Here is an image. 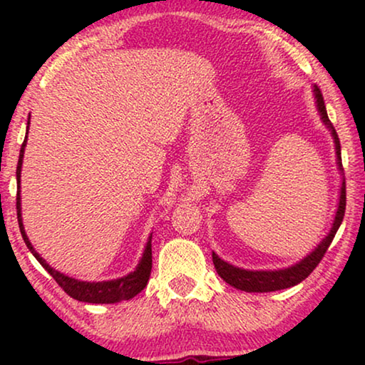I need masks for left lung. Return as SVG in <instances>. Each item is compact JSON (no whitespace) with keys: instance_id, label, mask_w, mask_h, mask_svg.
Returning <instances> with one entry per match:
<instances>
[{"instance_id":"1","label":"left lung","mask_w":365,"mask_h":365,"mask_svg":"<svg viewBox=\"0 0 365 365\" xmlns=\"http://www.w3.org/2000/svg\"><path fill=\"white\" fill-rule=\"evenodd\" d=\"M314 99H316V108L321 116L322 123L326 124V128L331 131V136L334 139V146H336V159H337V169L342 174V159H341V143H339V136L334 129L332 123L329 121L326 104H324V98L321 89L317 86H312ZM344 212H346V179L342 176L341 191H339V202H337V211L334 216L332 226L329 229L327 236L321 239V242L307 254L306 257H302L301 261L292 264L289 267L282 269H271V271H251V269H242L237 266H232L226 261H222L216 252H212V262L214 267L222 281H226L229 286L239 289V291L246 292H272V291H281V289H287L296 286V284L302 282L314 269L317 267V264L321 262L324 254L331 246L334 236H336L339 226L342 224Z\"/></svg>"}]
</instances>
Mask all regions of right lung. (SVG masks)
Instances as JSON below:
<instances>
[{"instance_id": "add662e5", "label": "right lung", "mask_w": 365, "mask_h": 365, "mask_svg": "<svg viewBox=\"0 0 365 365\" xmlns=\"http://www.w3.org/2000/svg\"><path fill=\"white\" fill-rule=\"evenodd\" d=\"M28 129H29V118H28ZM26 138H24L21 151H19V161L16 168V182H18V196H16V212H18V224L19 231H21V236L26 242V246L34 257L38 259V262L46 269V271L51 274L54 281H56L59 286L63 287V291L71 296L73 299L81 302H89V304H114L121 301H129L134 296H138L139 292L146 287L149 281V276H151V267H153V252H151V239L153 234L149 236L146 246H144L143 257L139 259L136 269L133 272H129L128 276L111 279V281H101V282H88V281H79V279L69 277L66 274L56 271L49 264L44 261V259L36 252V249L33 247V244L29 242L26 236V231H24L23 226V217H21V191H19V184H21V166H23V158H24V148H26Z\"/></svg>"}]
</instances>
